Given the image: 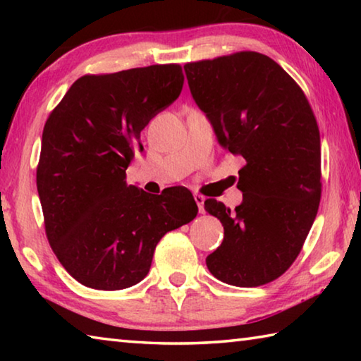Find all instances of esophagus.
Returning <instances> with one entry per match:
<instances>
[{
  "mask_svg": "<svg viewBox=\"0 0 361 361\" xmlns=\"http://www.w3.org/2000/svg\"><path fill=\"white\" fill-rule=\"evenodd\" d=\"M194 200H195V204H197V207H199V212L204 213V202H205L204 195L202 194H194Z\"/></svg>",
  "mask_w": 361,
  "mask_h": 361,
  "instance_id": "esophagus-1",
  "label": "esophagus"
}]
</instances>
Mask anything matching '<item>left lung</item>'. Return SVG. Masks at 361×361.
Listing matches in <instances>:
<instances>
[{
    "label": "left lung",
    "instance_id": "left-lung-1",
    "mask_svg": "<svg viewBox=\"0 0 361 361\" xmlns=\"http://www.w3.org/2000/svg\"><path fill=\"white\" fill-rule=\"evenodd\" d=\"M189 90L218 143L245 159L231 210L215 199L224 239L207 256L218 280L259 286L288 269L302 248L320 204V132L299 85L282 66L258 52L185 65Z\"/></svg>",
    "mask_w": 361,
    "mask_h": 361
}]
</instances>
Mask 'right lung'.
Segmentation results:
<instances>
[{
  "label": "right lung",
  "mask_w": 361,
  "mask_h": 361,
  "mask_svg": "<svg viewBox=\"0 0 361 361\" xmlns=\"http://www.w3.org/2000/svg\"><path fill=\"white\" fill-rule=\"evenodd\" d=\"M183 81L180 65L82 76L46 121L36 186L47 240L84 286L142 282L159 240L197 215L186 188L154 195L126 183L143 151L140 132L178 99Z\"/></svg>",
  "instance_id": "obj_1"
}]
</instances>
